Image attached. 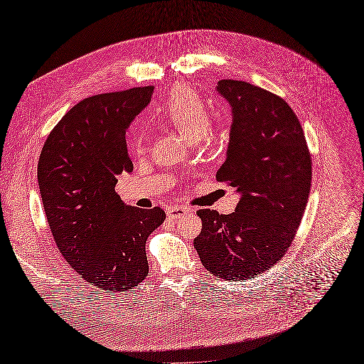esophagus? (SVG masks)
<instances>
[{"instance_id":"1","label":"esophagus","mask_w":364,"mask_h":364,"mask_svg":"<svg viewBox=\"0 0 364 364\" xmlns=\"http://www.w3.org/2000/svg\"><path fill=\"white\" fill-rule=\"evenodd\" d=\"M188 213H190V209H186V208H183V206H170V208L167 209V214H168V217H171V218H181V217L188 214Z\"/></svg>"}]
</instances>
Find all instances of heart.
Segmentation results:
<instances>
[{"label": "heart", "instance_id": "1", "mask_svg": "<svg viewBox=\"0 0 364 364\" xmlns=\"http://www.w3.org/2000/svg\"><path fill=\"white\" fill-rule=\"evenodd\" d=\"M158 114L191 141L202 135H215L218 132L217 126L209 124V114L205 102L190 87H176L167 102L158 109ZM141 147V136H138L134 142V149L139 151Z\"/></svg>", "mask_w": 364, "mask_h": 364}]
</instances>
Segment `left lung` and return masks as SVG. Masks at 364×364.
Returning <instances> with one entry per match:
<instances>
[{"mask_svg": "<svg viewBox=\"0 0 364 364\" xmlns=\"http://www.w3.org/2000/svg\"><path fill=\"white\" fill-rule=\"evenodd\" d=\"M230 105L226 161L218 182L240 194L235 213L200 209L194 238L203 267L217 278L245 281L273 267L290 247L311 186V156L302 126L284 98L241 80H220Z\"/></svg>", "mask_w": 364, "mask_h": 364, "instance_id": "1", "label": "left lung"}]
</instances>
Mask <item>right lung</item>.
<instances>
[{
    "mask_svg": "<svg viewBox=\"0 0 364 364\" xmlns=\"http://www.w3.org/2000/svg\"><path fill=\"white\" fill-rule=\"evenodd\" d=\"M153 86L87 97L62 117L38 162V183L65 261L98 289L127 291L149 274L146 241L161 208L126 205L118 176L134 170L126 130L151 100Z\"/></svg>",
    "mask_w": 364,
    "mask_h": 364,
    "instance_id": "right-lung-1",
    "label": "right lung"
}]
</instances>
